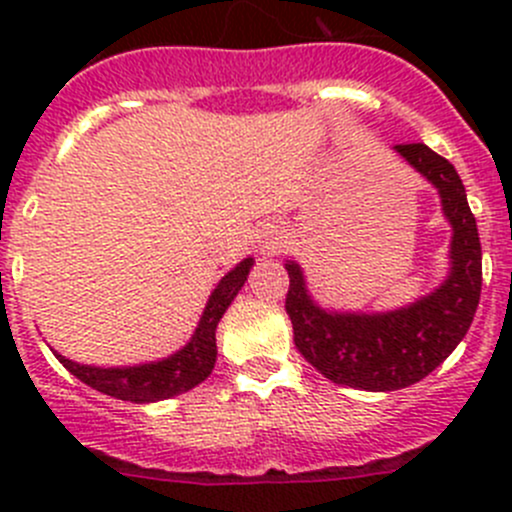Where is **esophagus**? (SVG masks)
<instances>
[{
	"instance_id": "obj_1",
	"label": "esophagus",
	"mask_w": 512,
	"mask_h": 512,
	"mask_svg": "<svg viewBox=\"0 0 512 512\" xmlns=\"http://www.w3.org/2000/svg\"><path fill=\"white\" fill-rule=\"evenodd\" d=\"M285 240H287V235H285V230H282L280 225L267 223L265 227H262V232H260V250H262V255H275V252L280 250V247H285Z\"/></svg>"
}]
</instances>
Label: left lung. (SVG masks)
Instances as JSON below:
<instances>
[{"instance_id": "1", "label": "left lung", "mask_w": 512, "mask_h": 512, "mask_svg": "<svg viewBox=\"0 0 512 512\" xmlns=\"http://www.w3.org/2000/svg\"><path fill=\"white\" fill-rule=\"evenodd\" d=\"M394 151L438 190L453 230L446 280L391 312H329L309 294L302 267L294 260L285 265L294 347L329 381L361 391L406 389L443 364L471 327L483 282L476 218L456 168L423 143Z\"/></svg>"}]
</instances>
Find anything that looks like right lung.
<instances>
[{"instance_id":"right-lung-1","label":"right lung","mask_w":512,"mask_h":512,"mask_svg":"<svg viewBox=\"0 0 512 512\" xmlns=\"http://www.w3.org/2000/svg\"><path fill=\"white\" fill-rule=\"evenodd\" d=\"M252 262H255L252 257H245L240 265L232 267L223 280L218 282V287L210 294L208 304H205L203 317H200L190 342L175 354L165 356V359L136 366H108V369H103V366L76 364V361L66 359L59 352H54V356L76 379L84 381L91 389L101 391V394L113 396V399L131 401V404H153V401L173 399V396L185 394V391L203 384L210 376V371H213L215 359H218L215 329H218V322L223 319L225 309L230 307L232 299L237 297V292L245 285Z\"/></svg>"}]
</instances>
